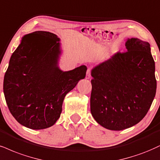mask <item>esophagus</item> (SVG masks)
<instances>
[{
    "instance_id": "1",
    "label": "esophagus",
    "mask_w": 160,
    "mask_h": 160,
    "mask_svg": "<svg viewBox=\"0 0 160 160\" xmlns=\"http://www.w3.org/2000/svg\"><path fill=\"white\" fill-rule=\"evenodd\" d=\"M90 77H91V75H90V69H88V71H87L86 78H88V79H89V78H90Z\"/></svg>"
}]
</instances>
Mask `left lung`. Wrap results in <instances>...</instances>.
Returning <instances> with one entry per match:
<instances>
[{
	"label": "left lung",
	"instance_id": "obj_1",
	"mask_svg": "<svg viewBox=\"0 0 160 160\" xmlns=\"http://www.w3.org/2000/svg\"><path fill=\"white\" fill-rule=\"evenodd\" d=\"M116 52L91 70L90 111L102 127L122 131L137 125L151 108L157 90L150 44L128 38Z\"/></svg>",
	"mask_w": 160,
	"mask_h": 160
}]
</instances>
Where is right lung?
I'll use <instances>...</instances> for the list:
<instances>
[{"instance_id":"add662e5","label":"right lung","mask_w":160,"mask_h":160,"mask_svg":"<svg viewBox=\"0 0 160 160\" xmlns=\"http://www.w3.org/2000/svg\"><path fill=\"white\" fill-rule=\"evenodd\" d=\"M59 41L46 31L25 35L9 60L3 79L6 102L14 118L30 129L54 125L65 96L85 78V65L70 71L59 68Z\"/></svg>"}]
</instances>
